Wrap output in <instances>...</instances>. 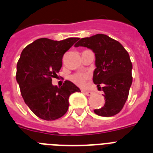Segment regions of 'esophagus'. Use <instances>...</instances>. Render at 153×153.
I'll use <instances>...</instances> for the list:
<instances>
[{
	"instance_id": "1",
	"label": "esophagus",
	"mask_w": 153,
	"mask_h": 153,
	"mask_svg": "<svg viewBox=\"0 0 153 153\" xmlns=\"http://www.w3.org/2000/svg\"><path fill=\"white\" fill-rule=\"evenodd\" d=\"M82 93L84 94H85L86 96H91V95H93V92H91V91H87V90H82Z\"/></svg>"
}]
</instances>
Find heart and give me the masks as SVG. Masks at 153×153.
I'll list each match as a JSON object with an SVG mask.
<instances>
[{"instance_id":"b5f03b06","label":"heart","mask_w":153,"mask_h":153,"mask_svg":"<svg viewBox=\"0 0 153 153\" xmlns=\"http://www.w3.org/2000/svg\"><path fill=\"white\" fill-rule=\"evenodd\" d=\"M88 75L85 74H81V73H78L71 77V80L72 81L74 84H76L77 85L79 86H83L85 85V81L87 80Z\"/></svg>"}]
</instances>
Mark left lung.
Segmentation results:
<instances>
[{
	"label": "left lung",
	"mask_w": 153,
	"mask_h": 153,
	"mask_svg": "<svg viewBox=\"0 0 153 153\" xmlns=\"http://www.w3.org/2000/svg\"><path fill=\"white\" fill-rule=\"evenodd\" d=\"M74 46L86 47L95 53L93 81L98 87L103 86L105 104L94 112L104 117L118 114L127 100L133 81V66L127 51L120 42L102 33L81 38Z\"/></svg>",
	"instance_id": "obj_1"
}]
</instances>
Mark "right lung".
<instances>
[{
	"label": "right lung",
	"instance_id": "add662e5",
	"mask_svg": "<svg viewBox=\"0 0 153 153\" xmlns=\"http://www.w3.org/2000/svg\"><path fill=\"white\" fill-rule=\"evenodd\" d=\"M79 38L62 41L39 38L28 45L17 63L16 81L24 102L38 117L55 120L68 111L71 94L81 92L70 81L62 86L52 84L62 67L63 56Z\"/></svg>",
	"mask_w": 153,
	"mask_h": 153
}]
</instances>
